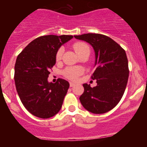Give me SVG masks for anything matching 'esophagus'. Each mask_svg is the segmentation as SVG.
Returning <instances> with one entry per match:
<instances>
[{
    "label": "esophagus",
    "instance_id": "obj_1",
    "mask_svg": "<svg viewBox=\"0 0 147 147\" xmlns=\"http://www.w3.org/2000/svg\"><path fill=\"white\" fill-rule=\"evenodd\" d=\"M74 86H75V83L70 82V87H74Z\"/></svg>",
    "mask_w": 147,
    "mask_h": 147
}]
</instances>
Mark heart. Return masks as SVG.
<instances>
[{
	"label": "heart",
	"mask_w": 147,
	"mask_h": 147,
	"mask_svg": "<svg viewBox=\"0 0 147 147\" xmlns=\"http://www.w3.org/2000/svg\"><path fill=\"white\" fill-rule=\"evenodd\" d=\"M89 49L88 45L85 42H76L74 45V49L76 51V54L80 52L83 49ZM63 52L62 49H59L58 51L57 52V55H56V59L57 60H59L62 57V54ZM82 73V70L80 67H67L65 71H63V75L67 79H70L71 80H76L78 78V76H80Z\"/></svg>",
	"instance_id": "heart-1"
}]
</instances>
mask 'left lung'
Returning a JSON list of instances; mask_svg holds the SVG:
<instances>
[{"mask_svg": "<svg viewBox=\"0 0 147 147\" xmlns=\"http://www.w3.org/2000/svg\"><path fill=\"white\" fill-rule=\"evenodd\" d=\"M85 41L95 52L96 70L91 76L97 85L83 84L84 93L80 100L84 108L95 114L108 112L118 105L125 91L129 68L125 51L110 37L99 34L76 35Z\"/></svg>", "mask_w": 147, "mask_h": 147, "instance_id": "8db88e82", "label": "left lung"}]
</instances>
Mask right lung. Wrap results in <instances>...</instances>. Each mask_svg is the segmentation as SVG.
I'll list each match as a JSON object with an SVG mask.
<instances>
[{"mask_svg": "<svg viewBox=\"0 0 147 147\" xmlns=\"http://www.w3.org/2000/svg\"><path fill=\"white\" fill-rule=\"evenodd\" d=\"M72 35H45L30 42L18 56L15 65V82L20 101L30 113L49 119L58 113L69 88V82L58 79L49 82V70L56 64L59 48Z\"/></svg>", "mask_w": 147, "mask_h": 147, "instance_id": "1", "label": "right lung"}]
</instances>
